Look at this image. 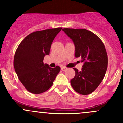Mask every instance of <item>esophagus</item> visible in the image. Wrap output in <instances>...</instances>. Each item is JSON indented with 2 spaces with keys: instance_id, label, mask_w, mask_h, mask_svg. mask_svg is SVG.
Segmentation results:
<instances>
[{
  "instance_id": "1",
  "label": "esophagus",
  "mask_w": 123,
  "mask_h": 123,
  "mask_svg": "<svg viewBox=\"0 0 123 123\" xmlns=\"http://www.w3.org/2000/svg\"><path fill=\"white\" fill-rule=\"evenodd\" d=\"M67 69H68V68H66V67H62L61 68V70L62 71H66L67 70Z\"/></svg>"
}]
</instances>
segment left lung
Listing matches in <instances>:
<instances>
[{
    "mask_svg": "<svg viewBox=\"0 0 123 123\" xmlns=\"http://www.w3.org/2000/svg\"><path fill=\"white\" fill-rule=\"evenodd\" d=\"M63 31L75 46V57L83 62L82 70L76 68L75 76L70 83L75 91L81 95L93 92L103 80L108 66L105 47L101 39L85 29L63 28Z\"/></svg>",
    "mask_w": 123,
    "mask_h": 123,
    "instance_id": "left-lung-1",
    "label": "left lung"
}]
</instances>
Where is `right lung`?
Here are the masks:
<instances>
[{"label":"right lung","instance_id":"add662e5","mask_svg":"<svg viewBox=\"0 0 123 123\" xmlns=\"http://www.w3.org/2000/svg\"><path fill=\"white\" fill-rule=\"evenodd\" d=\"M62 28L47 29L29 34L21 41L15 52L13 65L19 79L28 91L39 94L52 86L60 68H51L43 63L50 54L54 38Z\"/></svg>","mask_w":123,"mask_h":123}]
</instances>
